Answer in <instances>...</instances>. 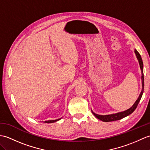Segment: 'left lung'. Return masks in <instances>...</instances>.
Returning <instances> with one entry per match:
<instances>
[{"instance_id": "8db88e82", "label": "left lung", "mask_w": 150, "mask_h": 150, "mask_svg": "<svg viewBox=\"0 0 150 150\" xmlns=\"http://www.w3.org/2000/svg\"><path fill=\"white\" fill-rule=\"evenodd\" d=\"M135 54H136V56H137V58L139 61V65H140V68H141V72H142V77H141L142 86V91L140 94V95H139L138 99L136 100V102H135L133 106H132L131 108H130L129 109L124 111V112H118L116 114H110V115H104V116H103V115H98L97 114H95V112H93L91 110L92 113L95 115V117H96L98 119L104 121V122H109V121L120 120L121 119H122V118L128 116V115L132 114L135 110V109H136L137 105H138L139 102H140L141 97L142 96V93H143V91H144V74H143V62H142L141 55L139 54V53L136 50H135Z\"/></svg>"}]
</instances>
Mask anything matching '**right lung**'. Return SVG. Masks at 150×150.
I'll return each mask as SVG.
<instances>
[{
	"mask_svg": "<svg viewBox=\"0 0 150 150\" xmlns=\"http://www.w3.org/2000/svg\"><path fill=\"white\" fill-rule=\"evenodd\" d=\"M59 120H50V121H45V123H54L55 121H57L58 120H59Z\"/></svg>",
	"mask_w": 150,
	"mask_h": 150,
	"instance_id": "1",
	"label": "right lung"
}]
</instances>
